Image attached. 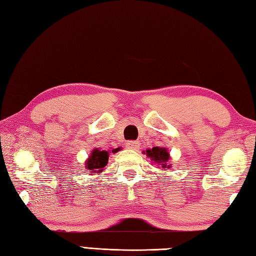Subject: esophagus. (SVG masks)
<instances>
[{
    "mask_svg": "<svg viewBox=\"0 0 256 256\" xmlns=\"http://www.w3.org/2000/svg\"><path fill=\"white\" fill-rule=\"evenodd\" d=\"M139 146H140V144L138 142H128L126 144V147L128 149H132V150H137L139 148Z\"/></svg>",
    "mask_w": 256,
    "mask_h": 256,
    "instance_id": "esophagus-1",
    "label": "esophagus"
}]
</instances>
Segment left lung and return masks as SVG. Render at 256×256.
I'll return each instance as SVG.
<instances>
[{
  "label": "left lung",
  "instance_id": "8db88e82",
  "mask_svg": "<svg viewBox=\"0 0 256 256\" xmlns=\"http://www.w3.org/2000/svg\"><path fill=\"white\" fill-rule=\"evenodd\" d=\"M144 154L147 156L154 164H157L159 166L162 168V170H168L171 168V164H169L170 160V152H168V149L166 147H154L151 149H147L144 151Z\"/></svg>",
  "mask_w": 256,
  "mask_h": 256
}]
</instances>
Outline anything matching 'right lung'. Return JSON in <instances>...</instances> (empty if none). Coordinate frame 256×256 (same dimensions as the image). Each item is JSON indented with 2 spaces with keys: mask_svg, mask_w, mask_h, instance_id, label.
Returning <instances> with one entry per match:
<instances>
[{
  "mask_svg": "<svg viewBox=\"0 0 256 256\" xmlns=\"http://www.w3.org/2000/svg\"><path fill=\"white\" fill-rule=\"evenodd\" d=\"M117 149L112 150H102L95 148L92 150V154L88 159L85 161V168L90 170V176L95 174H100L102 172L105 171V166L108 164L109 159V154L112 152L114 154Z\"/></svg>",
  "mask_w": 256,
  "mask_h": 256,
  "instance_id": "obj_1",
  "label": "right lung"
}]
</instances>
